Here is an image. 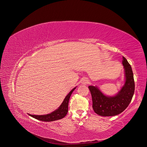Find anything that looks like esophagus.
<instances>
[{
	"label": "esophagus",
	"instance_id": "1",
	"mask_svg": "<svg viewBox=\"0 0 147 147\" xmlns=\"http://www.w3.org/2000/svg\"><path fill=\"white\" fill-rule=\"evenodd\" d=\"M88 82V80L86 78H84L83 80H82V83L83 84H87Z\"/></svg>",
	"mask_w": 147,
	"mask_h": 147
}]
</instances>
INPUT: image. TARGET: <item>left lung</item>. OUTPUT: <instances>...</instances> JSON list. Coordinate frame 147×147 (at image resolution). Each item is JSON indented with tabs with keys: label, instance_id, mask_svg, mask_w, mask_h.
Masks as SVG:
<instances>
[{
	"label": "left lung",
	"instance_id": "left-lung-1",
	"mask_svg": "<svg viewBox=\"0 0 147 147\" xmlns=\"http://www.w3.org/2000/svg\"><path fill=\"white\" fill-rule=\"evenodd\" d=\"M122 63L125 70V84L115 96L107 97L97 87L88 86L92 94L93 109L95 113L103 117L114 116L121 113L130 103L135 92V81L130 65L124 57Z\"/></svg>",
	"mask_w": 147,
	"mask_h": 147
}]
</instances>
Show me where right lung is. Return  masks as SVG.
<instances>
[{"label":"right lung","mask_w":147,"mask_h":147,"mask_svg":"<svg viewBox=\"0 0 147 147\" xmlns=\"http://www.w3.org/2000/svg\"><path fill=\"white\" fill-rule=\"evenodd\" d=\"M76 88V87L74 88L66 96L65 99H64L63 102L61 103L60 107L55 111L53 112L51 114H49L47 115H31L29 114L30 116L32 117L33 118H36L37 120L43 121H53L55 120H58L61 119L63 117H65L68 112V103L70 99V97L71 96L73 91Z\"/></svg>","instance_id":"obj_1"}]
</instances>
